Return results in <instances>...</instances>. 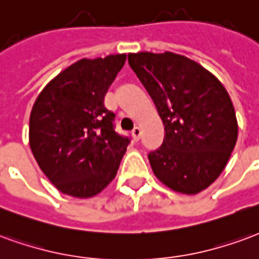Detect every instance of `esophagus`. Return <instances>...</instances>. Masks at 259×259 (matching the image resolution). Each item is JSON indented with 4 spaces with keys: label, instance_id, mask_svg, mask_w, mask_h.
Masks as SVG:
<instances>
[{
    "label": "esophagus",
    "instance_id": "obj_1",
    "mask_svg": "<svg viewBox=\"0 0 259 259\" xmlns=\"http://www.w3.org/2000/svg\"><path fill=\"white\" fill-rule=\"evenodd\" d=\"M141 134H142V131H141V128L135 127V128H134V130H132V132H131L132 139H134V141H139V138H141Z\"/></svg>",
    "mask_w": 259,
    "mask_h": 259
}]
</instances>
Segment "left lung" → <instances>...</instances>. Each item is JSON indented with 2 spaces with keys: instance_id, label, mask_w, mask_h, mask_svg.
<instances>
[{
  "instance_id": "left-lung-1",
  "label": "left lung",
  "mask_w": 259,
  "mask_h": 259,
  "mask_svg": "<svg viewBox=\"0 0 259 259\" xmlns=\"http://www.w3.org/2000/svg\"><path fill=\"white\" fill-rule=\"evenodd\" d=\"M164 124L163 145L149 153L154 175L169 189L197 194L225 169L237 141V120L225 87L182 55L128 54Z\"/></svg>"
}]
</instances>
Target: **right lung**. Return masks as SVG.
Here are the masks:
<instances>
[{"label":"right lung","mask_w":259,"mask_h":259,"mask_svg":"<svg viewBox=\"0 0 259 259\" xmlns=\"http://www.w3.org/2000/svg\"><path fill=\"white\" fill-rule=\"evenodd\" d=\"M127 55L81 59L39 92L30 114L35 161L62 193L88 199L114 179L130 139L114 131L105 95Z\"/></svg>","instance_id":"1"}]
</instances>
